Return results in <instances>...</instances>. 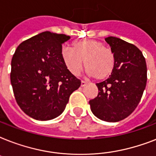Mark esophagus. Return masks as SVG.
Returning a JSON list of instances; mask_svg holds the SVG:
<instances>
[{"instance_id": "obj_1", "label": "esophagus", "mask_w": 156, "mask_h": 156, "mask_svg": "<svg viewBox=\"0 0 156 156\" xmlns=\"http://www.w3.org/2000/svg\"><path fill=\"white\" fill-rule=\"evenodd\" d=\"M87 82H85V81H82L81 82V87H84V86H86V84H87Z\"/></svg>"}]
</instances>
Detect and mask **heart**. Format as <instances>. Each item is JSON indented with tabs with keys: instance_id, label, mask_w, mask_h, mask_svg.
Listing matches in <instances>:
<instances>
[{
	"instance_id": "obj_1",
	"label": "heart",
	"mask_w": 156,
	"mask_h": 156,
	"mask_svg": "<svg viewBox=\"0 0 156 156\" xmlns=\"http://www.w3.org/2000/svg\"><path fill=\"white\" fill-rule=\"evenodd\" d=\"M64 65L73 75L83 70V62L89 76L98 80L111 75L115 67V55L110 48L97 40H84L73 42L72 48L65 47L61 52Z\"/></svg>"
}]
</instances>
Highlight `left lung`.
Listing matches in <instances>:
<instances>
[{
	"label": "left lung",
	"mask_w": 156,
	"mask_h": 156,
	"mask_svg": "<svg viewBox=\"0 0 156 156\" xmlns=\"http://www.w3.org/2000/svg\"><path fill=\"white\" fill-rule=\"evenodd\" d=\"M116 63L109 78L96 83L97 97L89 101L98 118L116 122L129 116L140 102L147 80L145 57L135 45L116 37L105 39Z\"/></svg>",
	"instance_id": "left-lung-1"
}]
</instances>
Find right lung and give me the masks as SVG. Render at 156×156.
Listing matches in <instances>:
<instances>
[{
  "instance_id": "right-lung-1",
  "label": "right lung",
  "mask_w": 156,
  "mask_h": 156,
  "mask_svg": "<svg viewBox=\"0 0 156 156\" xmlns=\"http://www.w3.org/2000/svg\"><path fill=\"white\" fill-rule=\"evenodd\" d=\"M64 34L44 31L18 45L11 61L10 81L17 104L30 117L47 121L65 110L81 81L61 59Z\"/></svg>"
}]
</instances>
